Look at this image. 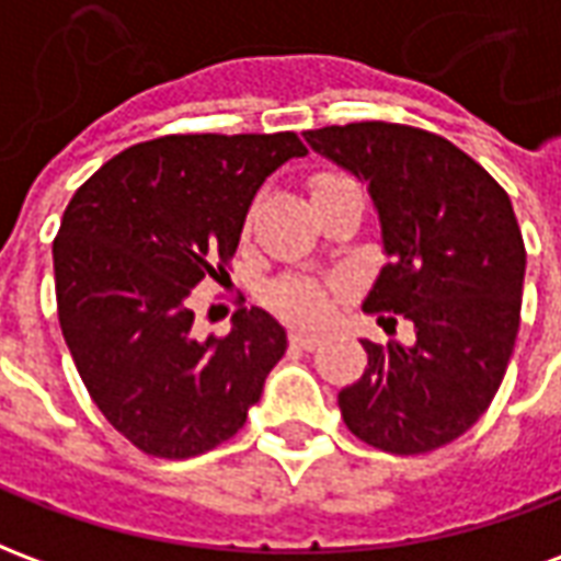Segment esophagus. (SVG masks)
Wrapping results in <instances>:
<instances>
[{
	"label": "esophagus",
	"instance_id": "1",
	"mask_svg": "<svg viewBox=\"0 0 561 561\" xmlns=\"http://www.w3.org/2000/svg\"><path fill=\"white\" fill-rule=\"evenodd\" d=\"M318 342H321V336H318V333H306V330H291V345H297V348H306V352H312Z\"/></svg>",
	"mask_w": 561,
	"mask_h": 561
}]
</instances>
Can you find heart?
Returning <instances> with one entry per match:
<instances>
[{"mask_svg": "<svg viewBox=\"0 0 561 561\" xmlns=\"http://www.w3.org/2000/svg\"><path fill=\"white\" fill-rule=\"evenodd\" d=\"M340 183H345V176L340 173H316L309 188H312V197H318ZM267 304L297 324H316L328 316L330 294L312 279H279L267 288Z\"/></svg>", "mask_w": 561, "mask_h": 561, "instance_id": "heart-1", "label": "heart"}]
</instances>
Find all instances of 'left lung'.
Here are the masks:
<instances>
[{"label": "left lung", "instance_id": "8db88e82", "mask_svg": "<svg viewBox=\"0 0 561 561\" xmlns=\"http://www.w3.org/2000/svg\"><path fill=\"white\" fill-rule=\"evenodd\" d=\"M304 135L364 180L378 209L388 264L364 309L414 324L409 348L364 340L369 364L340 390L342 421L400 457L450 445L490 409L517 342L526 245L511 197L423 128L348 123Z\"/></svg>", "mask_w": 561, "mask_h": 561}]
</instances>
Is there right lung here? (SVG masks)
<instances>
[{
	"instance_id": "right-lung-1",
	"label": "right lung",
	"mask_w": 561,
	"mask_h": 561,
	"mask_svg": "<svg viewBox=\"0 0 561 561\" xmlns=\"http://www.w3.org/2000/svg\"><path fill=\"white\" fill-rule=\"evenodd\" d=\"M306 156L294 131L164 135L102 164L54 240L59 328L99 412L131 445L188 459L228 442L288 348L264 309L228 336L192 333V288L228 273L270 173Z\"/></svg>"
}]
</instances>
